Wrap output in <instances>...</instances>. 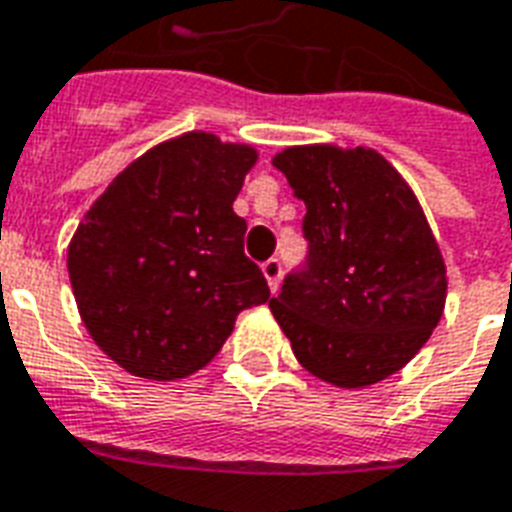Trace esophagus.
<instances>
[{
  "label": "esophagus",
  "instance_id": "obj_1",
  "mask_svg": "<svg viewBox=\"0 0 512 512\" xmlns=\"http://www.w3.org/2000/svg\"><path fill=\"white\" fill-rule=\"evenodd\" d=\"M263 277L268 279V288L277 290L279 288V277H282V263H279L277 257H271L263 263Z\"/></svg>",
  "mask_w": 512,
  "mask_h": 512
}]
</instances>
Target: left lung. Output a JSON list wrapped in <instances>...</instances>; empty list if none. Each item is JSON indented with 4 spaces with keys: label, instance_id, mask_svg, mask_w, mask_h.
<instances>
[{
    "label": "left lung",
    "instance_id": "obj_1",
    "mask_svg": "<svg viewBox=\"0 0 512 512\" xmlns=\"http://www.w3.org/2000/svg\"><path fill=\"white\" fill-rule=\"evenodd\" d=\"M307 213V257L268 301L304 370L359 389L397 373L444 310L447 271L414 191L376 150L274 156Z\"/></svg>",
    "mask_w": 512,
    "mask_h": 512
}]
</instances>
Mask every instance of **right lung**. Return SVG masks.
<instances>
[{
  "mask_svg": "<svg viewBox=\"0 0 512 512\" xmlns=\"http://www.w3.org/2000/svg\"><path fill=\"white\" fill-rule=\"evenodd\" d=\"M257 153L191 131L147 150L93 202L68 274L98 348L131 376L175 381L219 354L271 290L233 211Z\"/></svg>",
  "mask_w": 512,
  "mask_h": 512,
  "instance_id": "right-lung-1",
  "label": "right lung"
}]
</instances>
